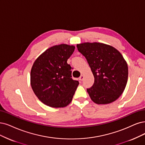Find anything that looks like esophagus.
<instances>
[{"mask_svg": "<svg viewBox=\"0 0 145 145\" xmlns=\"http://www.w3.org/2000/svg\"><path fill=\"white\" fill-rule=\"evenodd\" d=\"M84 75H82H82H81V76H80L79 77V80H80V81H83V79H84Z\"/></svg>", "mask_w": 145, "mask_h": 145, "instance_id": "34e87169", "label": "esophagus"}]
</instances>
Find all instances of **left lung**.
Instances as JSON below:
<instances>
[{
	"label": "left lung",
	"instance_id": "obj_1",
	"mask_svg": "<svg viewBox=\"0 0 145 145\" xmlns=\"http://www.w3.org/2000/svg\"><path fill=\"white\" fill-rule=\"evenodd\" d=\"M78 51L86 58L94 77L93 86L87 89L96 104L112 103L124 92L128 80V65L119 51L99 42L77 44Z\"/></svg>",
	"mask_w": 145,
	"mask_h": 145
}]
</instances>
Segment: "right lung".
<instances>
[{
	"mask_svg": "<svg viewBox=\"0 0 145 145\" xmlns=\"http://www.w3.org/2000/svg\"><path fill=\"white\" fill-rule=\"evenodd\" d=\"M75 46H52L35 61L30 72V84L42 102L51 108H64L71 103L79 82L72 79V67L67 63Z\"/></svg>",
	"mask_w": 145,
	"mask_h": 145,
	"instance_id": "1",
	"label": "right lung"
}]
</instances>
